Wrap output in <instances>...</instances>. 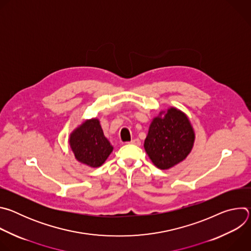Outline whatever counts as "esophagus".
<instances>
[{"label": "esophagus", "mask_w": 251, "mask_h": 251, "mask_svg": "<svg viewBox=\"0 0 251 251\" xmlns=\"http://www.w3.org/2000/svg\"><path fill=\"white\" fill-rule=\"evenodd\" d=\"M129 143H130V144L136 145V146H140V145H141V141H140L139 139H133V140L130 141Z\"/></svg>", "instance_id": "obj_1"}]
</instances>
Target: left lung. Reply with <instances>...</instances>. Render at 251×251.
Wrapping results in <instances>:
<instances>
[{"mask_svg":"<svg viewBox=\"0 0 251 251\" xmlns=\"http://www.w3.org/2000/svg\"><path fill=\"white\" fill-rule=\"evenodd\" d=\"M194 140L188 117L180 110L170 108L163 118L156 117L151 123L144 148L156 167L167 170L186 159Z\"/></svg>","mask_w":251,"mask_h":251,"instance_id":"8db88e82","label":"left lung"}]
</instances>
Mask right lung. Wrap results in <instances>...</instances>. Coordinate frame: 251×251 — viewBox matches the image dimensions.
Instances as JSON below:
<instances>
[{
	"label": "right lung",
	"mask_w": 251,
	"mask_h": 251,
	"mask_svg": "<svg viewBox=\"0 0 251 251\" xmlns=\"http://www.w3.org/2000/svg\"><path fill=\"white\" fill-rule=\"evenodd\" d=\"M69 143L75 158L90 167L101 166L113 150L97 119L86 120L75 129Z\"/></svg>",
	"instance_id": "right-lung-1"
}]
</instances>
